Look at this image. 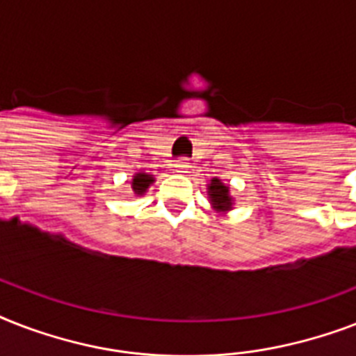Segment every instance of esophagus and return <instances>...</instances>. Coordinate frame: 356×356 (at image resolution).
I'll return each mask as SVG.
<instances>
[{
	"label": "esophagus",
	"mask_w": 356,
	"mask_h": 356,
	"mask_svg": "<svg viewBox=\"0 0 356 356\" xmlns=\"http://www.w3.org/2000/svg\"><path fill=\"white\" fill-rule=\"evenodd\" d=\"M173 168H175V172L186 173V170L190 168L188 159H177V161H175V164H173Z\"/></svg>",
	"instance_id": "obj_1"
}]
</instances>
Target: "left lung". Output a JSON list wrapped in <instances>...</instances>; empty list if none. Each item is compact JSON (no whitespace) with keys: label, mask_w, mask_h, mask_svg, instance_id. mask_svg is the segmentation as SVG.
<instances>
[{"label":"left lung","mask_w":356,"mask_h":356,"mask_svg":"<svg viewBox=\"0 0 356 356\" xmlns=\"http://www.w3.org/2000/svg\"><path fill=\"white\" fill-rule=\"evenodd\" d=\"M209 200L218 212H227L233 209V197L229 194V186L222 183V179H211L209 184Z\"/></svg>","instance_id":"left-lung-1"}]
</instances>
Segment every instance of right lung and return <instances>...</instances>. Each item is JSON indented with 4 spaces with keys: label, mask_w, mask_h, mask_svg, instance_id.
<instances>
[{
    "label": "right lung",
    "mask_w": 356,
    "mask_h": 356,
    "mask_svg": "<svg viewBox=\"0 0 356 356\" xmlns=\"http://www.w3.org/2000/svg\"><path fill=\"white\" fill-rule=\"evenodd\" d=\"M153 181H155L153 175H147V173H136V175L133 177V183H131L133 192L136 195H144L145 190L149 188V184H153Z\"/></svg>",
    "instance_id": "right-lung-1"
}]
</instances>
